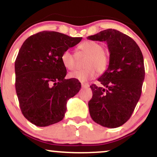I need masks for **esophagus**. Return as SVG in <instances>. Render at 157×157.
Returning a JSON list of instances; mask_svg holds the SVG:
<instances>
[{
	"label": "esophagus",
	"instance_id": "obj_1",
	"mask_svg": "<svg viewBox=\"0 0 157 157\" xmlns=\"http://www.w3.org/2000/svg\"><path fill=\"white\" fill-rule=\"evenodd\" d=\"M81 85H82V87L83 88V89H86V88H89V83H86V82H82Z\"/></svg>",
	"mask_w": 157,
	"mask_h": 157
}]
</instances>
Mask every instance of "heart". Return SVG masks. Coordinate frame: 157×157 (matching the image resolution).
<instances>
[{"instance_id":"heart-1","label":"heart","mask_w":157,"mask_h":157,"mask_svg":"<svg viewBox=\"0 0 157 157\" xmlns=\"http://www.w3.org/2000/svg\"><path fill=\"white\" fill-rule=\"evenodd\" d=\"M80 52L88 56L84 66L86 68L77 70L69 74L71 78L86 82L91 80L97 72L101 74L105 71L109 65V55L104 51L103 46L93 40H86L79 46ZM61 61L66 69L72 71L76 66V57L69 50H66L61 55Z\"/></svg>"}]
</instances>
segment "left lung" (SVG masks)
Listing matches in <instances>:
<instances>
[{
	"instance_id": "8db88e82",
	"label": "left lung",
	"mask_w": 157,
	"mask_h": 157,
	"mask_svg": "<svg viewBox=\"0 0 157 157\" xmlns=\"http://www.w3.org/2000/svg\"><path fill=\"white\" fill-rule=\"evenodd\" d=\"M87 38L106 42L110 52L109 67L97 80L102 86H90V115L103 127H120L130 119L141 96L145 79L142 52L131 37L112 29Z\"/></svg>"
}]
</instances>
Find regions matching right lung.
<instances>
[{
    "mask_svg": "<svg viewBox=\"0 0 157 157\" xmlns=\"http://www.w3.org/2000/svg\"><path fill=\"white\" fill-rule=\"evenodd\" d=\"M82 37L44 31L30 36L20 48L15 63V89L23 116L34 125L46 127L61 121L66 103L80 90L76 79H65L63 52Z\"/></svg>",
    "mask_w": 157,
    "mask_h": 157,
    "instance_id": "obj_1",
    "label": "right lung"
}]
</instances>
